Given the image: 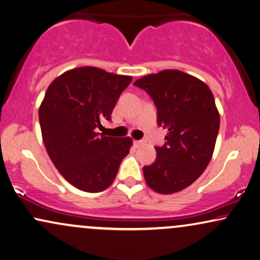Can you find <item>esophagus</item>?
<instances>
[{"instance_id":"34e87169","label":"esophagus","mask_w":260,"mask_h":260,"mask_svg":"<svg viewBox=\"0 0 260 260\" xmlns=\"http://www.w3.org/2000/svg\"><path fill=\"white\" fill-rule=\"evenodd\" d=\"M144 144V140H136L134 141V145H136V147H139L140 145Z\"/></svg>"}]
</instances>
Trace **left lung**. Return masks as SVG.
<instances>
[{
  "mask_svg": "<svg viewBox=\"0 0 260 260\" xmlns=\"http://www.w3.org/2000/svg\"><path fill=\"white\" fill-rule=\"evenodd\" d=\"M157 107L158 126L168 129L155 147L153 164L144 166L147 185L174 193L192 184L212 159L220 128L215 100L205 82L179 70H162L134 82Z\"/></svg>",
  "mask_w": 260,
  "mask_h": 260,
  "instance_id": "1",
  "label": "left lung"
}]
</instances>
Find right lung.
I'll return each instance as SVG.
<instances>
[{"instance_id":"add662e5","label":"right lung","mask_w":260,"mask_h":260,"mask_svg":"<svg viewBox=\"0 0 260 260\" xmlns=\"http://www.w3.org/2000/svg\"><path fill=\"white\" fill-rule=\"evenodd\" d=\"M131 76L94 67L64 72L51 83L39 108L46 151L67 181L86 192H100L115 179L132 139L98 133L110 115Z\"/></svg>"}]
</instances>
